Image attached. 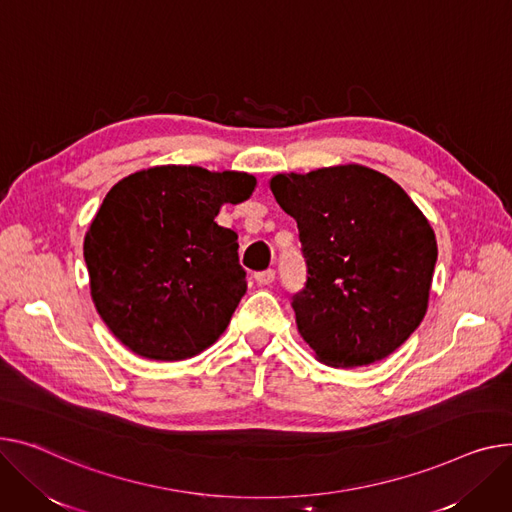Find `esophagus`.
I'll use <instances>...</instances> for the list:
<instances>
[{"instance_id": "34e87169", "label": "esophagus", "mask_w": 512, "mask_h": 512, "mask_svg": "<svg viewBox=\"0 0 512 512\" xmlns=\"http://www.w3.org/2000/svg\"><path fill=\"white\" fill-rule=\"evenodd\" d=\"M274 280H276V271L274 269H265V271H259V274H255V282L259 286H269Z\"/></svg>"}]
</instances>
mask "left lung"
Segmentation results:
<instances>
[{"label": "left lung", "instance_id": "obj_1", "mask_svg": "<svg viewBox=\"0 0 512 512\" xmlns=\"http://www.w3.org/2000/svg\"><path fill=\"white\" fill-rule=\"evenodd\" d=\"M296 220L306 286L292 298L300 337L333 368L393 354L428 311L436 236L393 179L362 164L269 179Z\"/></svg>", "mask_w": 512, "mask_h": 512}]
</instances>
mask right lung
Here are the masks:
<instances>
[{"label": "right lung", "mask_w": 512, "mask_h": 512, "mask_svg": "<svg viewBox=\"0 0 512 512\" xmlns=\"http://www.w3.org/2000/svg\"><path fill=\"white\" fill-rule=\"evenodd\" d=\"M257 179L236 170L162 164L107 193L84 236L90 296L133 354L175 362L226 331L247 280L236 232L216 216L247 201Z\"/></svg>", "instance_id": "right-lung-1"}]
</instances>
